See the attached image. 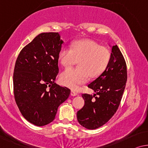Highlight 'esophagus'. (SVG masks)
Here are the masks:
<instances>
[{
	"label": "esophagus",
	"mask_w": 148,
	"mask_h": 148,
	"mask_svg": "<svg viewBox=\"0 0 148 148\" xmlns=\"http://www.w3.org/2000/svg\"><path fill=\"white\" fill-rule=\"evenodd\" d=\"M70 94H71V95L72 96H77L78 95V94H77V92H74V91H73V90H72L71 91V93H70Z\"/></svg>",
	"instance_id": "34e87169"
}]
</instances>
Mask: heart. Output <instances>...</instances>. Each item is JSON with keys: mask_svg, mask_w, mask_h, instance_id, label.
<instances>
[{"mask_svg": "<svg viewBox=\"0 0 148 148\" xmlns=\"http://www.w3.org/2000/svg\"><path fill=\"white\" fill-rule=\"evenodd\" d=\"M58 61L64 68L70 67L78 61V68H68L60 76L61 84L73 90L78 88L88 80L100 76L107 68L111 59V52L90 39H80L71 43V49H60Z\"/></svg>", "mask_w": 148, "mask_h": 148, "instance_id": "b5f03b06", "label": "heart"}]
</instances>
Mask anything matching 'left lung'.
I'll return each instance as SVG.
<instances>
[{
	"instance_id": "left-lung-1",
	"label": "left lung",
	"mask_w": 148,
	"mask_h": 148,
	"mask_svg": "<svg viewBox=\"0 0 148 148\" xmlns=\"http://www.w3.org/2000/svg\"><path fill=\"white\" fill-rule=\"evenodd\" d=\"M109 46L111 59L107 68L88 85L95 94H83L84 105L77 112L78 123L88 130L100 127L114 115L125 88L127 74L123 56L116 45Z\"/></svg>"
}]
</instances>
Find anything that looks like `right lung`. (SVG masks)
<instances>
[{
  "label": "right lung",
  "instance_id": "right-lung-1",
  "mask_svg": "<svg viewBox=\"0 0 148 148\" xmlns=\"http://www.w3.org/2000/svg\"><path fill=\"white\" fill-rule=\"evenodd\" d=\"M64 41L58 33L37 35L18 54L13 74L14 99L22 115L36 126L55 119L58 107L70 90L55 82L58 53Z\"/></svg>",
  "mask_w": 148,
  "mask_h": 148
}]
</instances>
